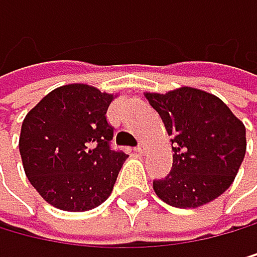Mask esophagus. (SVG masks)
<instances>
[{
  "label": "esophagus",
  "mask_w": 257,
  "mask_h": 257,
  "mask_svg": "<svg viewBox=\"0 0 257 257\" xmlns=\"http://www.w3.org/2000/svg\"><path fill=\"white\" fill-rule=\"evenodd\" d=\"M135 151L138 153V154H143L145 151H146V145L142 142V143H138V146H137V148H135Z\"/></svg>",
  "instance_id": "obj_1"
}]
</instances>
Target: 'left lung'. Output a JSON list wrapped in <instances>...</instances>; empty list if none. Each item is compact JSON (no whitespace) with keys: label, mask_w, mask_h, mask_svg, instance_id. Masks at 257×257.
I'll return each mask as SVG.
<instances>
[{"label":"left lung","mask_w":257,"mask_h":257,"mask_svg":"<svg viewBox=\"0 0 257 257\" xmlns=\"http://www.w3.org/2000/svg\"><path fill=\"white\" fill-rule=\"evenodd\" d=\"M145 96L172 137V169L153 182L156 195L174 207H198L220 196L246 153L243 122L222 99L191 86Z\"/></svg>","instance_id":"obj_1"}]
</instances>
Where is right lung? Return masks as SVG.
Wrapping results in <instances>:
<instances>
[{
    "mask_svg": "<svg viewBox=\"0 0 257 257\" xmlns=\"http://www.w3.org/2000/svg\"><path fill=\"white\" fill-rule=\"evenodd\" d=\"M114 95L70 83L53 90L25 115L19 138L24 171L41 198L62 211L104 203L127 159L111 148L106 112Z\"/></svg>",
    "mask_w": 257,
    "mask_h": 257,
    "instance_id": "right-lung-1",
    "label": "right lung"
}]
</instances>
